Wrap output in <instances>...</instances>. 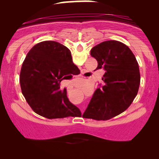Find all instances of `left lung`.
I'll use <instances>...</instances> for the list:
<instances>
[{"label":"left lung","instance_id":"8db88e82","mask_svg":"<svg viewBox=\"0 0 159 159\" xmlns=\"http://www.w3.org/2000/svg\"><path fill=\"white\" fill-rule=\"evenodd\" d=\"M98 62L96 69H103L102 84L95 91L83 116L107 120L130 106L140 82L139 66L130 48L116 40L101 43L91 49Z\"/></svg>","mask_w":159,"mask_h":159}]
</instances>
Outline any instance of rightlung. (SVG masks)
Returning a JSON list of instances; mask_svg holds the SVG:
<instances>
[{
    "label": "right lung",
    "instance_id": "1",
    "mask_svg": "<svg viewBox=\"0 0 159 159\" xmlns=\"http://www.w3.org/2000/svg\"><path fill=\"white\" fill-rule=\"evenodd\" d=\"M67 47L44 41L27 53L20 72L21 93L34 112L48 119L81 116V111L69 102L63 79L72 78L75 68Z\"/></svg>",
    "mask_w": 159,
    "mask_h": 159
}]
</instances>
